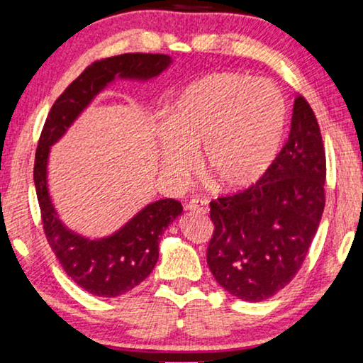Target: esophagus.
<instances>
[{
    "instance_id": "34e87169",
    "label": "esophagus",
    "mask_w": 363,
    "mask_h": 363,
    "mask_svg": "<svg viewBox=\"0 0 363 363\" xmlns=\"http://www.w3.org/2000/svg\"><path fill=\"white\" fill-rule=\"evenodd\" d=\"M187 211L199 212V213H207L208 212V202L206 199H192L187 202Z\"/></svg>"
}]
</instances>
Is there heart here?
Here are the masks:
<instances>
[{
  "instance_id": "heart-1",
  "label": "heart",
  "mask_w": 363,
  "mask_h": 363,
  "mask_svg": "<svg viewBox=\"0 0 363 363\" xmlns=\"http://www.w3.org/2000/svg\"><path fill=\"white\" fill-rule=\"evenodd\" d=\"M286 116L284 96L272 80L207 75L182 91L171 118L157 126L162 167L176 177L191 174L203 147V169L212 181L247 189L277 160Z\"/></svg>"
}]
</instances>
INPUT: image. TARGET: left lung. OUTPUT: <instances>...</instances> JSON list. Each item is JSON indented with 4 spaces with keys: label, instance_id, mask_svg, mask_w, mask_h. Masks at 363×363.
<instances>
[{
    "label": "left lung",
    "instance_id": "8db88e82",
    "mask_svg": "<svg viewBox=\"0 0 363 363\" xmlns=\"http://www.w3.org/2000/svg\"><path fill=\"white\" fill-rule=\"evenodd\" d=\"M325 151L303 95L294 100L288 141L262 179L211 202L207 264L242 301L272 298L298 274L325 206Z\"/></svg>",
    "mask_w": 363,
    "mask_h": 363
}]
</instances>
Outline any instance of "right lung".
I'll list each match as a JSON object with an SVG mask.
<instances>
[{
    "mask_svg": "<svg viewBox=\"0 0 363 363\" xmlns=\"http://www.w3.org/2000/svg\"><path fill=\"white\" fill-rule=\"evenodd\" d=\"M169 64V55L141 52L95 60L54 101L39 136L34 184L45 238L69 278L101 298L128 293L150 277L160 257V237L181 216L182 206L174 199H162L146 206L111 237L101 240L80 237L62 225L50 203L45 181L49 150L90 100L115 77L147 80L160 75Z\"/></svg>",
    "mask_w": 363,
    "mask_h": 363,
    "instance_id": "1",
    "label": "right lung"
}]
</instances>
